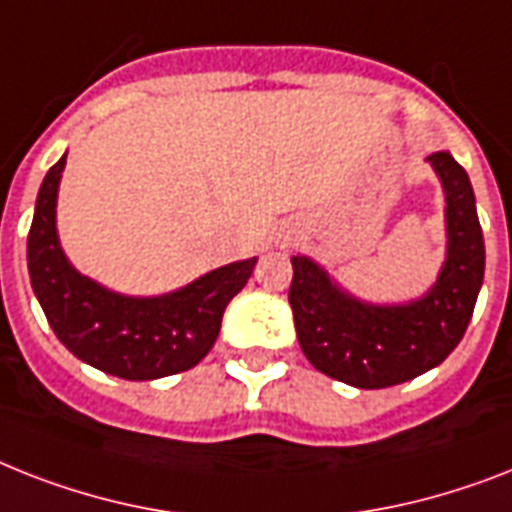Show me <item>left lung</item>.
Instances as JSON below:
<instances>
[{
  "mask_svg": "<svg viewBox=\"0 0 512 512\" xmlns=\"http://www.w3.org/2000/svg\"><path fill=\"white\" fill-rule=\"evenodd\" d=\"M429 162L447 199V260L426 297L410 305H365L313 260L292 257L289 305L299 347L318 371L357 389H386L431 371L458 347L471 323L484 281L476 197L450 152H434Z\"/></svg>",
  "mask_w": 512,
  "mask_h": 512,
  "instance_id": "obj_1",
  "label": "left lung"
}]
</instances>
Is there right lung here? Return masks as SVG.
<instances>
[{
    "label": "right lung",
    "mask_w": 512,
    "mask_h": 512,
    "mask_svg": "<svg viewBox=\"0 0 512 512\" xmlns=\"http://www.w3.org/2000/svg\"><path fill=\"white\" fill-rule=\"evenodd\" d=\"M65 155L44 176L28 231V276L49 326L78 360L126 381L189 371L213 350L223 310L252 276L257 257L197 278L162 297H123L81 276L54 228Z\"/></svg>",
    "instance_id": "1"
}]
</instances>
